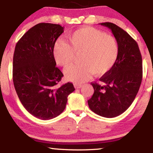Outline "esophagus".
Wrapping results in <instances>:
<instances>
[{"label": "esophagus", "mask_w": 153, "mask_h": 153, "mask_svg": "<svg viewBox=\"0 0 153 153\" xmlns=\"http://www.w3.org/2000/svg\"><path fill=\"white\" fill-rule=\"evenodd\" d=\"M82 84H79V83H75L74 84V87L75 88L78 89V88H80L82 87Z\"/></svg>", "instance_id": "obj_1"}]
</instances>
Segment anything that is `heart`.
Wrapping results in <instances>:
<instances>
[{
  "instance_id": "obj_1",
  "label": "heart",
  "mask_w": 153,
  "mask_h": 153,
  "mask_svg": "<svg viewBox=\"0 0 153 153\" xmlns=\"http://www.w3.org/2000/svg\"><path fill=\"white\" fill-rule=\"evenodd\" d=\"M69 44L58 40L53 49L57 65L67 67L72 64L75 54H81L79 65L65 70L66 79L73 82L88 80L93 73L101 76L108 73L117 62L119 45L114 36L92 27H83L73 31L68 36Z\"/></svg>"
}]
</instances>
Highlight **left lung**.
Returning a JSON list of instances; mask_svg holds the SVG:
<instances>
[{"mask_svg": "<svg viewBox=\"0 0 153 153\" xmlns=\"http://www.w3.org/2000/svg\"><path fill=\"white\" fill-rule=\"evenodd\" d=\"M101 25L111 29L117 39L119 56L111 70L99 79L103 85L91 82L94 93L88 103L96 114L113 118L134 101L143 78V60L137 43L127 32L113 23Z\"/></svg>", "mask_w": 153, "mask_h": 153, "instance_id": "1", "label": "left lung"}]
</instances>
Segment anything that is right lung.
Returning a JSON list of instances; mask_svg holds the SVG:
<instances>
[{"label": "right lung", "mask_w": 153, "mask_h": 153, "mask_svg": "<svg viewBox=\"0 0 153 153\" xmlns=\"http://www.w3.org/2000/svg\"><path fill=\"white\" fill-rule=\"evenodd\" d=\"M59 24L40 23L23 35L15 47L13 81L22 105L42 120L57 117L65 110L73 84H57L63 77L56 67L53 49L64 31Z\"/></svg>", "instance_id": "obj_1"}]
</instances>
